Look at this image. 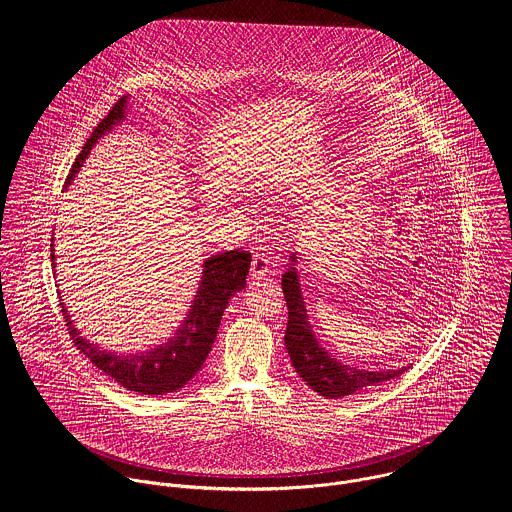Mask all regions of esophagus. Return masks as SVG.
Segmentation results:
<instances>
[{
    "label": "esophagus",
    "mask_w": 512,
    "mask_h": 512,
    "mask_svg": "<svg viewBox=\"0 0 512 512\" xmlns=\"http://www.w3.org/2000/svg\"><path fill=\"white\" fill-rule=\"evenodd\" d=\"M268 272H270V258L266 254H254L252 268H250V280L252 282L264 280Z\"/></svg>",
    "instance_id": "34e87169"
}]
</instances>
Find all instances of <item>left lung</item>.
I'll return each mask as SVG.
<instances>
[{"label": "left lung", "instance_id": "8db88e82", "mask_svg": "<svg viewBox=\"0 0 512 512\" xmlns=\"http://www.w3.org/2000/svg\"><path fill=\"white\" fill-rule=\"evenodd\" d=\"M282 290L288 305V327L284 337L288 355L299 378L319 396L331 400L345 398L370 386L392 380L408 370V366L390 370H365L359 366L345 365L339 359H333V355L319 345L305 309L295 252L290 256L286 274L282 276Z\"/></svg>", "mask_w": 512, "mask_h": 512}]
</instances>
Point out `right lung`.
<instances>
[{
	"label": "right lung",
	"mask_w": 512,
	"mask_h": 512,
	"mask_svg": "<svg viewBox=\"0 0 512 512\" xmlns=\"http://www.w3.org/2000/svg\"><path fill=\"white\" fill-rule=\"evenodd\" d=\"M126 110H128V96H122L112 106L108 116L96 126V130L92 132V136L86 140L82 151L78 153L73 169L65 181V189L73 183L76 173L80 171L82 163L86 161L90 149L96 146V142L126 118ZM250 260L252 256L244 250L220 252L211 258H205L203 276H201L197 293L189 305L187 317L177 327L173 337H169L165 343L144 353L118 355L90 343L74 327L65 303H61L63 307L61 311L67 321L76 349L86 359H90L92 365L100 368L104 374H108L120 386L132 392H140L147 396H163L183 388L207 361L219 333L222 313L230 297L246 288ZM51 262L55 268L53 248H51Z\"/></svg>",
	"instance_id": "obj_1"
}]
</instances>
